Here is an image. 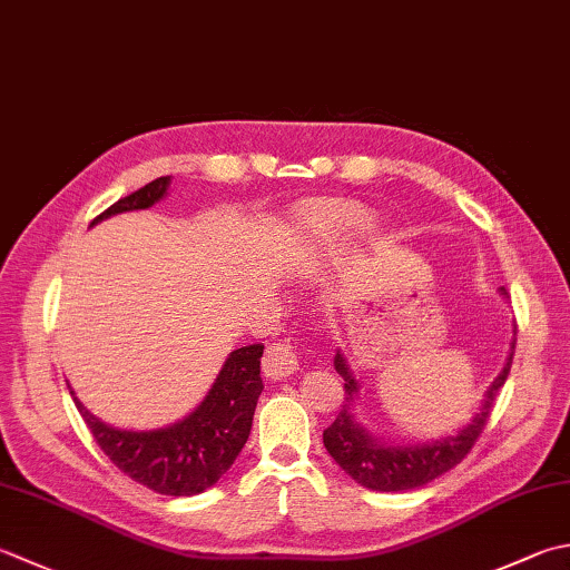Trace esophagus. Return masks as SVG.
Instances as JSON below:
<instances>
[{
    "label": "esophagus",
    "mask_w": 570,
    "mask_h": 570,
    "mask_svg": "<svg viewBox=\"0 0 570 570\" xmlns=\"http://www.w3.org/2000/svg\"><path fill=\"white\" fill-rule=\"evenodd\" d=\"M296 367H298V353L294 343L276 341L266 348L264 375L269 377V381H284V377L294 375Z\"/></svg>",
    "instance_id": "obj_1"
}]
</instances>
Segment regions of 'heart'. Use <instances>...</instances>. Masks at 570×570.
Instances as JSON below:
<instances>
[{
  "mask_svg": "<svg viewBox=\"0 0 570 570\" xmlns=\"http://www.w3.org/2000/svg\"><path fill=\"white\" fill-rule=\"evenodd\" d=\"M365 229H371V217L361 215V212H345V215L333 217L328 222V232L333 234H361Z\"/></svg>",
  "mask_w": 570,
  "mask_h": 570,
  "instance_id": "b5f03b06",
  "label": "heart"
}]
</instances>
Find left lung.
I'll return each instance as SVG.
<instances>
[{"instance_id": "obj_1", "label": "left lung", "mask_w": 570, "mask_h": 570, "mask_svg": "<svg viewBox=\"0 0 570 570\" xmlns=\"http://www.w3.org/2000/svg\"><path fill=\"white\" fill-rule=\"evenodd\" d=\"M501 294L507 296V288H501ZM511 361H514V343H511L509 358L504 367H501V373L494 377V383L489 385L482 407H479L470 425H464L456 434H450V438L432 442L387 444L373 438L371 432L355 422L353 400L358 395V381H355L348 363H345L343 353L338 351L333 365H336V371L345 381V405L338 412V417L333 420V425L323 430V444H326L328 454L345 474L353 476L361 487L373 489V492H407V489L425 487L432 479L450 472L452 466L460 464L470 454L489 415H492L501 385L507 383Z\"/></svg>"}]
</instances>
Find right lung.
Segmentation results:
<instances>
[{"label": "right lung", "mask_w": 570, "mask_h": 570, "mask_svg": "<svg viewBox=\"0 0 570 570\" xmlns=\"http://www.w3.org/2000/svg\"><path fill=\"white\" fill-rule=\"evenodd\" d=\"M167 187H170V175L158 177L132 195L120 197L106 212H100L91 225L120 212L148 209L167 195ZM262 353V343L232 351L203 403L185 420L160 430L136 432L110 428L94 417L73 390H69L98 448L122 474L158 494L193 497L217 484L249 440L256 400L264 390L259 375Z\"/></svg>", "instance_id": "1"}]
</instances>
